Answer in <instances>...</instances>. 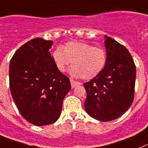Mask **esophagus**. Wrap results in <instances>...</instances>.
Masks as SVG:
<instances>
[{
	"instance_id": "obj_1",
	"label": "esophagus",
	"mask_w": 148,
	"mask_h": 148,
	"mask_svg": "<svg viewBox=\"0 0 148 148\" xmlns=\"http://www.w3.org/2000/svg\"><path fill=\"white\" fill-rule=\"evenodd\" d=\"M81 84L79 82H77V81H74L73 79H71V88H75L76 86H79V85Z\"/></svg>"
}]
</instances>
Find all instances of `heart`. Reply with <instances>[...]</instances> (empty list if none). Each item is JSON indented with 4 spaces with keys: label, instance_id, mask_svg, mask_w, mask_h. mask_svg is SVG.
<instances>
[{
    "label": "heart",
    "instance_id": "1",
    "mask_svg": "<svg viewBox=\"0 0 148 148\" xmlns=\"http://www.w3.org/2000/svg\"><path fill=\"white\" fill-rule=\"evenodd\" d=\"M52 58L56 69L64 72L71 63L70 74L74 77L92 79L102 72L107 61L106 51L102 48L82 42H69L63 48L58 47Z\"/></svg>",
    "mask_w": 148,
    "mask_h": 148
}]
</instances>
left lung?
<instances>
[{
	"label": "left lung",
	"mask_w": 148,
	"mask_h": 148,
	"mask_svg": "<svg viewBox=\"0 0 148 148\" xmlns=\"http://www.w3.org/2000/svg\"><path fill=\"white\" fill-rule=\"evenodd\" d=\"M104 37L106 65L98 76L83 83L87 94L84 107L93 119L110 121L133 103L136 71L128 50L113 38Z\"/></svg>",
	"instance_id": "obj_1"
}]
</instances>
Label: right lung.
Returning a JSON list of instances; mask_svg holds the SVG:
<instances>
[{
	"mask_svg": "<svg viewBox=\"0 0 148 148\" xmlns=\"http://www.w3.org/2000/svg\"><path fill=\"white\" fill-rule=\"evenodd\" d=\"M53 42L36 38L15 51L10 63V88L21 115L29 123L44 126L56 122L70 79L59 71L50 49Z\"/></svg>",
	"mask_w": 148,
	"mask_h": 148,
	"instance_id": "right-lung-1",
	"label": "right lung"
}]
</instances>
